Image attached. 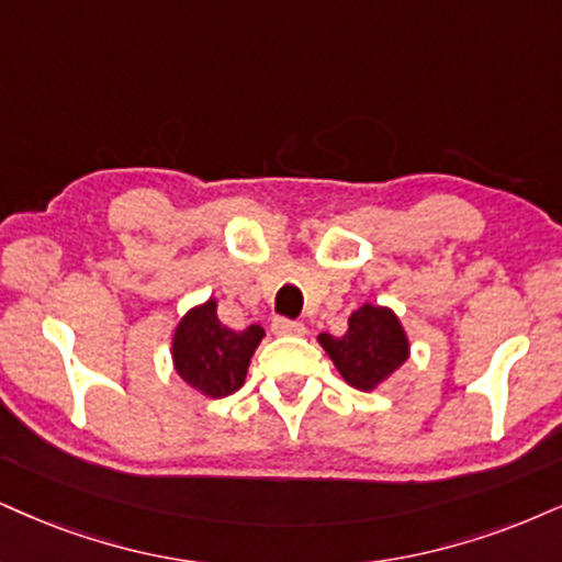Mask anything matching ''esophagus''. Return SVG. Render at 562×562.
I'll use <instances>...</instances> for the list:
<instances>
[{
    "mask_svg": "<svg viewBox=\"0 0 562 562\" xmlns=\"http://www.w3.org/2000/svg\"><path fill=\"white\" fill-rule=\"evenodd\" d=\"M270 330H273L276 336H302L304 323L289 321V317H273V321H270Z\"/></svg>",
    "mask_w": 562,
    "mask_h": 562,
    "instance_id": "esophagus-1",
    "label": "esophagus"
}]
</instances>
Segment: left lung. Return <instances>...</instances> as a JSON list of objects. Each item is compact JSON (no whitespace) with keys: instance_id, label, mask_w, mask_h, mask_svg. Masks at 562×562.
<instances>
[{"instance_id":"obj_1","label":"left lung","mask_w":562,"mask_h":562,"mask_svg":"<svg viewBox=\"0 0 562 562\" xmlns=\"http://www.w3.org/2000/svg\"><path fill=\"white\" fill-rule=\"evenodd\" d=\"M317 341L334 359L346 383L359 391H372L408 357V341L398 317L372 304H364L349 317V330L344 336L321 334Z\"/></svg>"}]
</instances>
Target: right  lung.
Returning <instances> with one entry per match:
<instances>
[{
  "label": "right lung",
  "mask_w": 562,
  "mask_h": 562,
  "mask_svg": "<svg viewBox=\"0 0 562 562\" xmlns=\"http://www.w3.org/2000/svg\"><path fill=\"white\" fill-rule=\"evenodd\" d=\"M266 330H234L218 321L216 300L190 310L175 334V367L184 383L211 398L232 396L245 385L249 359Z\"/></svg>",
  "instance_id": "right-lung-1"
}]
</instances>
